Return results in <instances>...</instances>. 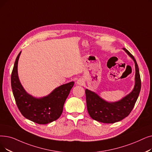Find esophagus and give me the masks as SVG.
<instances>
[{"label": "esophagus", "mask_w": 152, "mask_h": 152, "mask_svg": "<svg viewBox=\"0 0 152 152\" xmlns=\"http://www.w3.org/2000/svg\"><path fill=\"white\" fill-rule=\"evenodd\" d=\"M84 82L83 81V80H77V83L78 84H80V85H83L84 83H83Z\"/></svg>", "instance_id": "34e87169"}]
</instances>
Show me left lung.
I'll return each instance as SVG.
<instances>
[{
    "instance_id": "left-lung-1",
    "label": "left lung",
    "mask_w": 152,
    "mask_h": 152,
    "mask_svg": "<svg viewBox=\"0 0 152 152\" xmlns=\"http://www.w3.org/2000/svg\"><path fill=\"white\" fill-rule=\"evenodd\" d=\"M125 52L133 59L135 65V86L129 94L115 102L105 101L95 92L85 90L88 113L91 117L98 122L113 124L127 117L132 110L141 89V80L138 64L134 56L125 48Z\"/></svg>"
}]
</instances>
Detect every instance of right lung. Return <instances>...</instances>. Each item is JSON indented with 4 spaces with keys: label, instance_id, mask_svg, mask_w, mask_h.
I'll use <instances>...</instances> for the list:
<instances>
[{
    "label": "right lung",
    "instance_id": "obj_1",
    "mask_svg": "<svg viewBox=\"0 0 152 152\" xmlns=\"http://www.w3.org/2000/svg\"><path fill=\"white\" fill-rule=\"evenodd\" d=\"M21 51L18 55L11 75V86L17 107L27 119L38 124H47L57 120L63 113V105L74 82L56 88L50 94L35 98L27 93L19 81L17 65Z\"/></svg>",
    "mask_w": 152,
    "mask_h": 152
}]
</instances>
